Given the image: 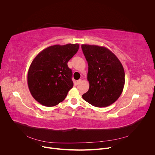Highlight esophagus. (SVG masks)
<instances>
[{"label":"esophagus","instance_id":"34e87169","mask_svg":"<svg viewBox=\"0 0 155 155\" xmlns=\"http://www.w3.org/2000/svg\"><path fill=\"white\" fill-rule=\"evenodd\" d=\"M81 82V79H80V80H77V81H76V83H77V84H80Z\"/></svg>","mask_w":155,"mask_h":155}]
</instances>
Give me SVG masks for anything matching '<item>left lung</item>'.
<instances>
[{
	"instance_id": "obj_1",
	"label": "left lung",
	"mask_w": 155,
	"mask_h": 155,
	"mask_svg": "<svg viewBox=\"0 0 155 155\" xmlns=\"http://www.w3.org/2000/svg\"><path fill=\"white\" fill-rule=\"evenodd\" d=\"M81 49L88 64V91L83 99L97 107L109 106L121 96L125 74L118 58L108 48L83 44Z\"/></svg>"
}]
</instances>
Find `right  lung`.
Instances as JSON below:
<instances>
[{
    "label": "right lung",
    "mask_w": 155,
    "mask_h": 155,
    "mask_svg": "<svg viewBox=\"0 0 155 155\" xmlns=\"http://www.w3.org/2000/svg\"><path fill=\"white\" fill-rule=\"evenodd\" d=\"M78 48L77 43L55 45L44 49L34 59L28 71V84L31 95L40 104L55 106L67 96L74 86L68 62Z\"/></svg>",
    "instance_id": "add662e5"
}]
</instances>
